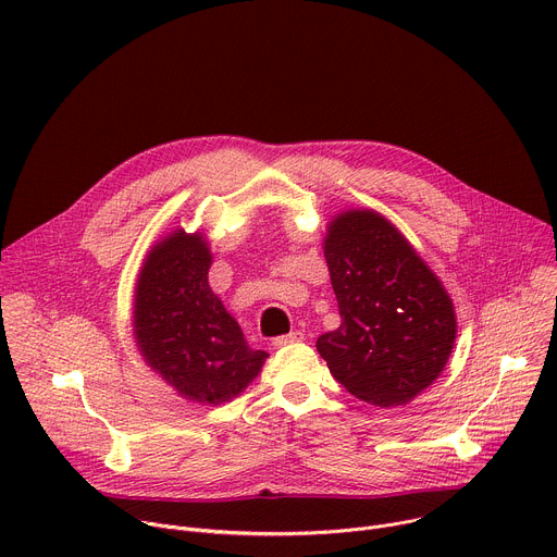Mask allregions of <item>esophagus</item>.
<instances>
[{
    "instance_id": "obj_1",
    "label": "esophagus",
    "mask_w": 557,
    "mask_h": 557,
    "mask_svg": "<svg viewBox=\"0 0 557 557\" xmlns=\"http://www.w3.org/2000/svg\"><path fill=\"white\" fill-rule=\"evenodd\" d=\"M301 339H304V333H301V331H295V333H288V335L275 337V339H273V346H275V348H284V346H288V344H297V342H301Z\"/></svg>"
}]
</instances>
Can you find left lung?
<instances>
[{
    "mask_svg": "<svg viewBox=\"0 0 557 557\" xmlns=\"http://www.w3.org/2000/svg\"><path fill=\"white\" fill-rule=\"evenodd\" d=\"M324 256L342 326L317 339V352L357 399L379 408L412 401L454 348L456 317L443 284L374 211L335 218Z\"/></svg>",
    "mask_w": 557,
    "mask_h": 557,
    "instance_id": "1",
    "label": "left lung"
}]
</instances>
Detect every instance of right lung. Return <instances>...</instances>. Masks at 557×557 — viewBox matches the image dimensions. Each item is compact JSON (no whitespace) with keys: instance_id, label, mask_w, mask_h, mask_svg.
I'll return each mask as SVG.
<instances>
[{"instance_id":"add662e5","label":"right lung","mask_w":557,"mask_h":557,"mask_svg":"<svg viewBox=\"0 0 557 557\" xmlns=\"http://www.w3.org/2000/svg\"><path fill=\"white\" fill-rule=\"evenodd\" d=\"M209 264L200 235L178 231L153 247L136 286L134 329L145 361L178 394L222 404L251 383L269 355L249 348L209 288Z\"/></svg>"}]
</instances>
